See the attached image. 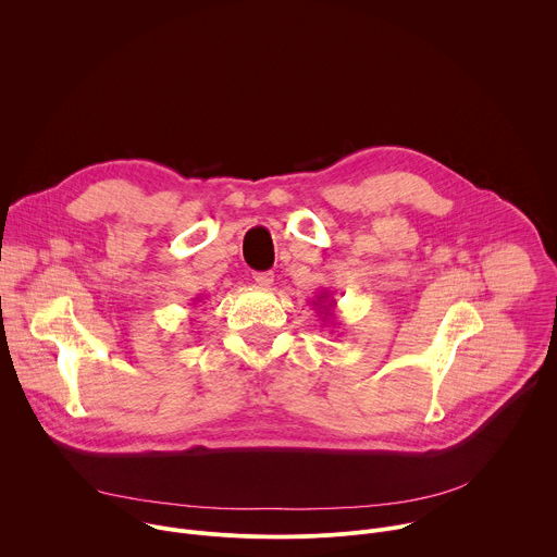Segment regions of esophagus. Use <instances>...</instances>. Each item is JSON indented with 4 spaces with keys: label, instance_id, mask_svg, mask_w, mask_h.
Returning a JSON list of instances; mask_svg holds the SVG:
<instances>
[{
    "label": "esophagus",
    "instance_id": "34e87169",
    "mask_svg": "<svg viewBox=\"0 0 557 557\" xmlns=\"http://www.w3.org/2000/svg\"><path fill=\"white\" fill-rule=\"evenodd\" d=\"M273 280H275V275H273L271 271H264V273H253V282H256L258 286H262V288H269V286L273 284Z\"/></svg>",
    "mask_w": 557,
    "mask_h": 557
}]
</instances>
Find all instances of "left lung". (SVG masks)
Segmentation results:
<instances>
[{
    "mask_svg": "<svg viewBox=\"0 0 557 557\" xmlns=\"http://www.w3.org/2000/svg\"><path fill=\"white\" fill-rule=\"evenodd\" d=\"M331 295H333V293H326V290H322L320 295H317V301H312V304L317 306V312L333 314L331 310H333V306H337V301H335ZM324 322H326V317H324Z\"/></svg>",
    "mask_w": 557,
    "mask_h": 557,
    "instance_id": "1",
    "label": "left lung"
}]
</instances>
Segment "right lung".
I'll list each match as a JSON object with an SVG mask.
<instances>
[{
  "instance_id": "1",
  "label": "right lung",
  "mask_w": 557,
  "mask_h": 557,
  "mask_svg": "<svg viewBox=\"0 0 557 557\" xmlns=\"http://www.w3.org/2000/svg\"><path fill=\"white\" fill-rule=\"evenodd\" d=\"M198 301H200V299H198Z\"/></svg>"
}]
</instances>
